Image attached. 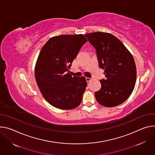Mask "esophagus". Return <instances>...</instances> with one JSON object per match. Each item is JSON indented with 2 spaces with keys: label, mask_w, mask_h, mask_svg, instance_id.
I'll list each match as a JSON object with an SVG mask.
<instances>
[{
  "label": "esophagus",
  "mask_w": 155,
  "mask_h": 155,
  "mask_svg": "<svg viewBox=\"0 0 155 155\" xmlns=\"http://www.w3.org/2000/svg\"><path fill=\"white\" fill-rule=\"evenodd\" d=\"M85 79H86V81H87V82H89V81H91V79L89 78H85Z\"/></svg>",
  "instance_id": "esophagus-1"
}]
</instances>
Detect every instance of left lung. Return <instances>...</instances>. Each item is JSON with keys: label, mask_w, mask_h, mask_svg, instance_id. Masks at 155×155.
Masks as SVG:
<instances>
[{"label": "left lung", "mask_w": 155, "mask_h": 155, "mask_svg": "<svg viewBox=\"0 0 155 155\" xmlns=\"http://www.w3.org/2000/svg\"><path fill=\"white\" fill-rule=\"evenodd\" d=\"M84 36L95 48L99 67L105 71V79L100 81L101 88L95 92L97 101L106 107L123 104L135 87L136 66L132 55L110 33L95 32Z\"/></svg>", "instance_id": "8db88e82"}]
</instances>
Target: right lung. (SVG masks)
Here are the masks:
<instances>
[{"label":"right lung","mask_w":155,"mask_h":155,"mask_svg":"<svg viewBox=\"0 0 155 155\" xmlns=\"http://www.w3.org/2000/svg\"><path fill=\"white\" fill-rule=\"evenodd\" d=\"M87 40L82 34L50 38L42 48L35 67V78L44 98L61 110L78 107L87 87L84 76H72L70 69Z\"/></svg>","instance_id":"1"}]
</instances>
